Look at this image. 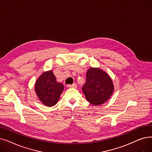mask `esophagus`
<instances>
[{
  "instance_id": "34e87169",
  "label": "esophagus",
  "mask_w": 152,
  "mask_h": 152,
  "mask_svg": "<svg viewBox=\"0 0 152 152\" xmlns=\"http://www.w3.org/2000/svg\"><path fill=\"white\" fill-rule=\"evenodd\" d=\"M67 87L68 88H76L77 87V85L75 83L72 84H68Z\"/></svg>"
}]
</instances>
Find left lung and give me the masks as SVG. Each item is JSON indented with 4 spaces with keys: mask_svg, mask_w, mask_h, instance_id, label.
I'll list each match as a JSON object with an SVG mask.
<instances>
[{
    "mask_svg": "<svg viewBox=\"0 0 152 152\" xmlns=\"http://www.w3.org/2000/svg\"><path fill=\"white\" fill-rule=\"evenodd\" d=\"M82 89L86 99L92 104L98 105L109 99L113 92L114 85L104 71L91 68L87 71L86 81Z\"/></svg>",
    "mask_w": 152,
    "mask_h": 152,
    "instance_id": "obj_1",
    "label": "left lung"
}]
</instances>
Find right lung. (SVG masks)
<instances>
[{"instance_id": "1", "label": "right lung", "mask_w": 152, "mask_h": 152, "mask_svg": "<svg viewBox=\"0 0 152 152\" xmlns=\"http://www.w3.org/2000/svg\"><path fill=\"white\" fill-rule=\"evenodd\" d=\"M63 89V85L56 82L52 71L42 74L35 86V92L39 100L48 107H51L57 103Z\"/></svg>"}]
</instances>
